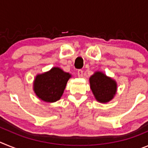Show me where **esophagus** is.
<instances>
[{"label": "esophagus", "instance_id": "1", "mask_svg": "<svg viewBox=\"0 0 148 148\" xmlns=\"http://www.w3.org/2000/svg\"><path fill=\"white\" fill-rule=\"evenodd\" d=\"M77 74H78V77H83V70H78V73H77Z\"/></svg>", "mask_w": 148, "mask_h": 148}]
</instances>
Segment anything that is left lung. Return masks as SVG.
<instances>
[{
    "mask_svg": "<svg viewBox=\"0 0 148 148\" xmlns=\"http://www.w3.org/2000/svg\"><path fill=\"white\" fill-rule=\"evenodd\" d=\"M95 100L102 104L110 101L117 92V82L101 71H95L89 78Z\"/></svg>",
    "mask_w": 148,
    "mask_h": 148,
    "instance_id": "8db88e82",
    "label": "left lung"
}]
</instances>
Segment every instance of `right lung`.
I'll return each mask as SVG.
<instances>
[{"label":"right lung","instance_id":"1","mask_svg":"<svg viewBox=\"0 0 148 148\" xmlns=\"http://www.w3.org/2000/svg\"><path fill=\"white\" fill-rule=\"evenodd\" d=\"M72 77L58 66L38 74L33 82V91L38 99L48 103L56 102L62 96L68 80Z\"/></svg>","mask_w":148,"mask_h":148}]
</instances>
